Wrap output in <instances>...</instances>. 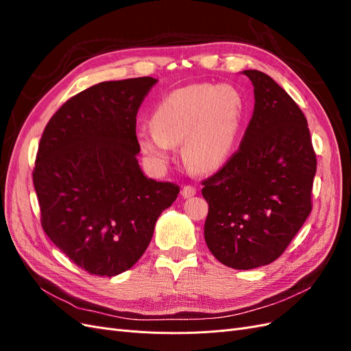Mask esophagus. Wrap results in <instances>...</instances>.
<instances>
[{
  "label": "esophagus",
  "instance_id": "esophagus-1",
  "mask_svg": "<svg viewBox=\"0 0 351 351\" xmlns=\"http://www.w3.org/2000/svg\"><path fill=\"white\" fill-rule=\"evenodd\" d=\"M195 195H196V189H195L193 186H184V187L182 189V196H183L184 199L192 197V196H195Z\"/></svg>",
  "mask_w": 351,
  "mask_h": 351
}]
</instances>
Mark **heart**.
<instances>
[{"label": "heart", "mask_w": 351, "mask_h": 351, "mask_svg": "<svg viewBox=\"0 0 351 351\" xmlns=\"http://www.w3.org/2000/svg\"><path fill=\"white\" fill-rule=\"evenodd\" d=\"M243 121V99L228 84H190L159 101L152 127L136 132L141 151L158 168L171 161L174 145L183 143V158L197 173L222 168L234 151Z\"/></svg>", "instance_id": "heart-1"}]
</instances>
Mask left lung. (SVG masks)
I'll use <instances>...</instances> for the list:
<instances>
[{"label": "left lung", "mask_w": 351, "mask_h": 351, "mask_svg": "<svg viewBox=\"0 0 351 351\" xmlns=\"http://www.w3.org/2000/svg\"><path fill=\"white\" fill-rule=\"evenodd\" d=\"M254 108L239 151L205 180V241L228 268L280 258L312 210L316 155L306 117L268 74L244 70Z\"/></svg>", "instance_id": "1"}]
</instances>
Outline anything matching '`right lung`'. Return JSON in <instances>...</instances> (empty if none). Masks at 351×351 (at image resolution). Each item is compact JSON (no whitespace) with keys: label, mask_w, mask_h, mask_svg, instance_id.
<instances>
[{"label":"right lung","mask_w":351,"mask_h":351,"mask_svg":"<svg viewBox=\"0 0 351 351\" xmlns=\"http://www.w3.org/2000/svg\"><path fill=\"white\" fill-rule=\"evenodd\" d=\"M158 80L102 82L52 115L34 184L42 228L77 267L114 277L141 259L156 219L180 187L147 178L137 162L136 115Z\"/></svg>","instance_id":"add662e5"}]
</instances>
